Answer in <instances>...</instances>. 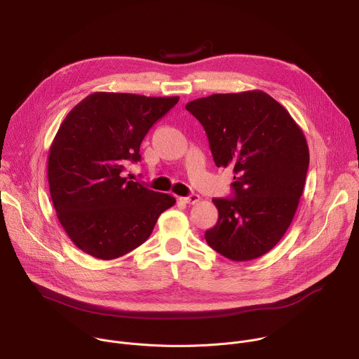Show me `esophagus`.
I'll use <instances>...</instances> for the list:
<instances>
[{"label":"esophagus","instance_id":"obj_1","mask_svg":"<svg viewBox=\"0 0 359 359\" xmlns=\"http://www.w3.org/2000/svg\"><path fill=\"white\" fill-rule=\"evenodd\" d=\"M179 200L186 203V204H194V203H197L200 200V197L197 194H190L187 197H179Z\"/></svg>","mask_w":359,"mask_h":359}]
</instances>
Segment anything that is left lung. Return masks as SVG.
<instances>
[{
    "mask_svg": "<svg viewBox=\"0 0 359 359\" xmlns=\"http://www.w3.org/2000/svg\"><path fill=\"white\" fill-rule=\"evenodd\" d=\"M186 109L203 125L217 168H233V198H213L208 244L233 262L269 252L285 234L304 190L310 151L288 111L263 90L213 93Z\"/></svg>",
    "mask_w": 359,
    "mask_h": 359,
    "instance_id": "1",
    "label": "left lung"
}]
</instances>
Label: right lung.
Returning a JSON list of instances; mask_svg holds the SVG:
<instances>
[{"label":"right lung","instance_id":"obj_1","mask_svg":"<svg viewBox=\"0 0 359 359\" xmlns=\"http://www.w3.org/2000/svg\"><path fill=\"white\" fill-rule=\"evenodd\" d=\"M179 96L93 92L61 123L48 153V183L71 241L100 260L143 244L176 198L122 176L139 147Z\"/></svg>","mask_w":359,"mask_h":359}]
</instances>
